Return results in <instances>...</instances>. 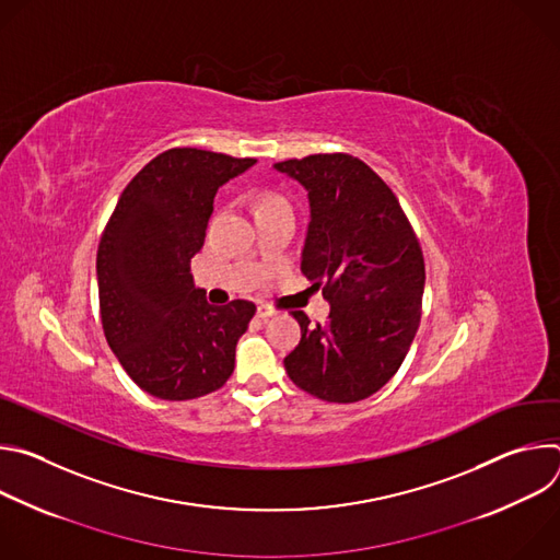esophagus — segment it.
<instances>
[{
  "label": "esophagus",
  "mask_w": 560,
  "mask_h": 560,
  "mask_svg": "<svg viewBox=\"0 0 560 560\" xmlns=\"http://www.w3.org/2000/svg\"><path fill=\"white\" fill-rule=\"evenodd\" d=\"M272 314H275V310H272L270 305H259V307H257V316H259V318H270Z\"/></svg>",
  "instance_id": "esophagus-1"
}]
</instances>
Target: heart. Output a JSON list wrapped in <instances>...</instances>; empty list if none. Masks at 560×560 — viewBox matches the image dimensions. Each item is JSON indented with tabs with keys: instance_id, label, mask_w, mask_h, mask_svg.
Returning a JSON list of instances; mask_svg holds the SVG:
<instances>
[{
	"instance_id": "1",
	"label": "heart",
	"mask_w": 560,
	"mask_h": 560,
	"mask_svg": "<svg viewBox=\"0 0 560 560\" xmlns=\"http://www.w3.org/2000/svg\"><path fill=\"white\" fill-rule=\"evenodd\" d=\"M275 201H285L281 195H275V192H268V195H264V199H261V203L259 206H266V203H275Z\"/></svg>"
}]
</instances>
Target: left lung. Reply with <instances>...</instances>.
I'll return each instance as SVG.
<instances>
[{
  "label": "left lung",
  "mask_w": 560,
  "mask_h": 560,
  "mask_svg": "<svg viewBox=\"0 0 560 560\" xmlns=\"http://www.w3.org/2000/svg\"><path fill=\"white\" fill-rule=\"evenodd\" d=\"M310 199L301 272L324 285L328 324L310 326L283 359L296 387L328 404H354L401 368L421 324L425 264L419 238L389 186L348 152L275 164Z\"/></svg>",
  "instance_id": "left-lung-1"
}]
</instances>
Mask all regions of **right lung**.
<instances>
[{"mask_svg":"<svg viewBox=\"0 0 560 560\" xmlns=\"http://www.w3.org/2000/svg\"><path fill=\"white\" fill-rule=\"evenodd\" d=\"M255 162L171 148L132 177L104 228L97 283L106 341L128 376L164 401L219 389L257 312L244 299L210 305L190 275L219 186Z\"/></svg>","mask_w":560,"mask_h":560,"instance_id":"obj_1","label":"right lung"}]
</instances>
